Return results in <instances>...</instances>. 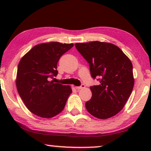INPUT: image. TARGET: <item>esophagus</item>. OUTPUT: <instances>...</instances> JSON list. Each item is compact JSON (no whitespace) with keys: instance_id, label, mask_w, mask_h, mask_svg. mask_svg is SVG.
Returning <instances> with one entry per match:
<instances>
[{"instance_id":"1","label":"esophagus","mask_w":151,"mask_h":151,"mask_svg":"<svg viewBox=\"0 0 151 151\" xmlns=\"http://www.w3.org/2000/svg\"><path fill=\"white\" fill-rule=\"evenodd\" d=\"M84 87H85V85H84V84H82L80 86H77V87H76V88H77L78 90H79V89H82V88H83Z\"/></svg>"}]
</instances>
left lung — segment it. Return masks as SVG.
<instances>
[{
  "label": "left lung",
  "mask_w": 151,
  "mask_h": 151,
  "mask_svg": "<svg viewBox=\"0 0 151 151\" xmlns=\"http://www.w3.org/2000/svg\"><path fill=\"white\" fill-rule=\"evenodd\" d=\"M75 46L89 64L91 77L100 82L90 87L92 97L86 102V110L99 119L114 116L123 109L133 91L131 60L111 43L94 41L76 43Z\"/></svg>",
  "instance_id": "obj_1"
}]
</instances>
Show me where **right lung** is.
Here are the masks:
<instances>
[{
    "label": "right lung",
    "mask_w": 151,
    "mask_h": 151,
    "mask_svg": "<svg viewBox=\"0 0 151 151\" xmlns=\"http://www.w3.org/2000/svg\"><path fill=\"white\" fill-rule=\"evenodd\" d=\"M73 44L57 42L43 43L33 47L18 66L16 87L20 98L34 114L50 118L65 108L72 90L69 86L53 83L58 75L57 64Z\"/></svg>",
    "instance_id": "1"
}]
</instances>
